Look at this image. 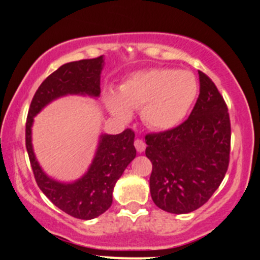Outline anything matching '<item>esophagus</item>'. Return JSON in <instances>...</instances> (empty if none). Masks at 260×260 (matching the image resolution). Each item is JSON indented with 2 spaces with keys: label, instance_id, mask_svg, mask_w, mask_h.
Listing matches in <instances>:
<instances>
[{
  "label": "esophagus",
  "instance_id": "obj_1",
  "mask_svg": "<svg viewBox=\"0 0 260 260\" xmlns=\"http://www.w3.org/2000/svg\"><path fill=\"white\" fill-rule=\"evenodd\" d=\"M134 147H136L138 153H143V151L145 150V147H147V145H145V143L143 142L142 139H136L134 140Z\"/></svg>",
  "mask_w": 260,
  "mask_h": 260
}]
</instances>
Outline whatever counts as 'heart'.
<instances>
[{
  "label": "heart",
  "mask_w": 260,
  "mask_h": 260,
  "mask_svg": "<svg viewBox=\"0 0 260 260\" xmlns=\"http://www.w3.org/2000/svg\"><path fill=\"white\" fill-rule=\"evenodd\" d=\"M198 84L188 71L153 68L131 74L118 94L106 95V106L116 117L127 120L131 109H139L153 129H170L181 123L197 96Z\"/></svg>",
  "instance_id": "obj_1"
}]
</instances>
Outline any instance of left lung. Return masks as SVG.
I'll list each match as a JSON object with an SVG mask.
<instances>
[{
    "label": "left lung",
    "mask_w": 260,
    "mask_h": 260,
    "mask_svg": "<svg viewBox=\"0 0 260 260\" xmlns=\"http://www.w3.org/2000/svg\"><path fill=\"white\" fill-rule=\"evenodd\" d=\"M199 96L189 117L177 127L145 136V155L153 164L150 194L172 214L204 205L219 188L230 162L231 123L216 85L198 71Z\"/></svg>",
    "instance_id": "obj_1"
}]
</instances>
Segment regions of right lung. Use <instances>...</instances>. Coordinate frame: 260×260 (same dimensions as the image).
I'll use <instances>...</instances> for the list:
<instances>
[{"instance_id":"right-lung-1","label":"right lung","mask_w":260,"mask_h":260,"mask_svg":"<svg viewBox=\"0 0 260 260\" xmlns=\"http://www.w3.org/2000/svg\"><path fill=\"white\" fill-rule=\"evenodd\" d=\"M103 56L62 64L41 83L32 96L25 123V147L39 188L56 207L68 215L90 220L111 207L116 182L136 157L134 132L127 128L120 134L101 136L90 169L74 183H59L44 174L31 148L32 117L56 98L67 94L99 96Z\"/></svg>"}]
</instances>
